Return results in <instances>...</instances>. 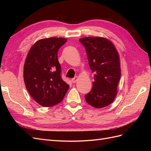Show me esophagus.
Segmentation results:
<instances>
[{"label": "esophagus", "mask_w": 151, "mask_h": 151, "mask_svg": "<svg viewBox=\"0 0 151 151\" xmlns=\"http://www.w3.org/2000/svg\"><path fill=\"white\" fill-rule=\"evenodd\" d=\"M77 80H78V76H75V77L71 79V81L73 83H75L76 81H77Z\"/></svg>", "instance_id": "1"}]
</instances>
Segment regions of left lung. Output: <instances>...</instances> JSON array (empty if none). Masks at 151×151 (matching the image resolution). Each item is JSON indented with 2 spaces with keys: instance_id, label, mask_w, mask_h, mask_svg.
Returning a JSON list of instances; mask_svg holds the SVG:
<instances>
[{
  "instance_id": "1",
  "label": "left lung",
  "mask_w": 151,
  "mask_h": 151,
  "mask_svg": "<svg viewBox=\"0 0 151 151\" xmlns=\"http://www.w3.org/2000/svg\"><path fill=\"white\" fill-rule=\"evenodd\" d=\"M84 46L89 65L94 73L93 88L85 99L93 107L101 108L114 101L121 77L119 54L110 40L101 37L80 39Z\"/></svg>"
}]
</instances>
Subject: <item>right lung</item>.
Segmentation results:
<instances>
[{
  "mask_svg": "<svg viewBox=\"0 0 151 151\" xmlns=\"http://www.w3.org/2000/svg\"><path fill=\"white\" fill-rule=\"evenodd\" d=\"M67 40L50 37L40 40L31 47L25 60L23 76L31 97L44 107L63 100L69 86L61 76L58 51Z\"/></svg>",
  "mask_w": 151,
  "mask_h": 151,
  "instance_id": "1",
  "label": "right lung"
}]
</instances>
